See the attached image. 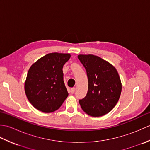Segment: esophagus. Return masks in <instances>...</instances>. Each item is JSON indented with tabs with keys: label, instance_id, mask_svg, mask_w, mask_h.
<instances>
[{
	"label": "esophagus",
	"instance_id": "1",
	"mask_svg": "<svg viewBox=\"0 0 150 150\" xmlns=\"http://www.w3.org/2000/svg\"><path fill=\"white\" fill-rule=\"evenodd\" d=\"M70 91H71V93H74L75 91V88H71V90H70Z\"/></svg>",
	"mask_w": 150,
	"mask_h": 150
}]
</instances>
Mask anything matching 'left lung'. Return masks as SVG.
Returning a JSON list of instances; mask_svg holds the SVG:
<instances>
[{
  "instance_id": "obj_1",
  "label": "left lung",
  "mask_w": 150,
  "mask_h": 150,
  "mask_svg": "<svg viewBox=\"0 0 150 150\" xmlns=\"http://www.w3.org/2000/svg\"><path fill=\"white\" fill-rule=\"evenodd\" d=\"M78 59L86 71L88 89L79 104L87 114L100 117L109 113L119 99L120 79L114 66L99 57L79 55Z\"/></svg>"
}]
</instances>
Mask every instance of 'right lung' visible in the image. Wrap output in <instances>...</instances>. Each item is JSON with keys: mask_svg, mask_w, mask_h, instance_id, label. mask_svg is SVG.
I'll return each mask as SVG.
<instances>
[{"mask_svg": "<svg viewBox=\"0 0 150 150\" xmlns=\"http://www.w3.org/2000/svg\"><path fill=\"white\" fill-rule=\"evenodd\" d=\"M70 57L68 53H49L30 67L25 82V93L36 109L44 113L53 112L68 96L62 68Z\"/></svg>", "mask_w": 150, "mask_h": 150, "instance_id": "obj_1", "label": "right lung"}]
</instances>
